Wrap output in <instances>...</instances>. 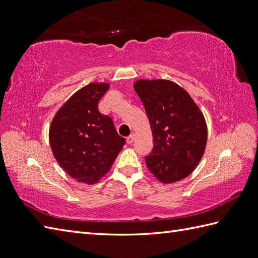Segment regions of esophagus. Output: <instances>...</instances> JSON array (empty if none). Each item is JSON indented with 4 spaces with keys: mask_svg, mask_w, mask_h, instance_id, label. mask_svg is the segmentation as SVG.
Wrapping results in <instances>:
<instances>
[{
    "mask_svg": "<svg viewBox=\"0 0 258 258\" xmlns=\"http://www.w3.org/2000/svg\"><path fill=\"white\" fill-rule=\"evenodd\" d=\"M134 140H135V135L134 134H131L130 136H127L126 137V142H127V144H132L134 142Z\"/></svg>",
    "mask_w": 258,
    "mask_h": 258,
    "instance_id": "obj_1",
    "label": "esophagus"
}]
</instances>
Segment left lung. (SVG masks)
<instances>
[{"mask_svg": "<svg viewBox=\"0 0 258 258\" xmlns=\"http://www.w3.org/2000/svg\"><path fill=\"white\" fill-rule=\"evenodd\" d=\"M134 89L153 132L154 147L145 157L149 171L163 183L188 177L207 145V123L199 106L184 89L169 80L141 79Z\"/></svg>", "mask_w": 258, "mask_h": 258, "instance_id": "left-lung-1", "label": "left lung"}]
</instances>
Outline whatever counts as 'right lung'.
I'll list each match as a JSON object with an SVG mask.
<instances>
[{
    "label": "right lung",
    "instance_id": "1",
    "mask_svg": "<svg viewBox=\"0 0 258 258\" xmlns=\"http://www.w3.org/2000/svg\"><path fill=\"white\" fill-rule=\"evenodd\" d=\"M109 88V83L92 82L78 90L58 110L49 127L50 147L58 164L83 183L98 182L125 144L112 118L98 109Z\"/></svg>",
    "mask_w": 258,
    "mask_h": 258
}]
</instances>
